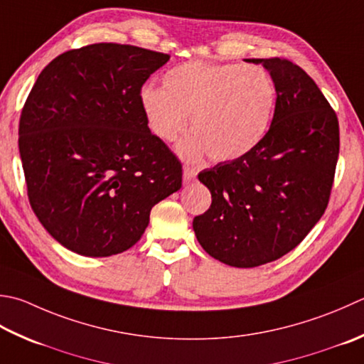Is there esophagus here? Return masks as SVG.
<instances>
[{
	"instance_id": "34e87169",
	"label": "esophagus",
	"mask_w": 364,
	"mask_h": 364,
	"mask_svg": "<svg viewBox=\"0 0 364 364\" xmlns=\"http://www.w3.org/2000/svg\"><path fill=\"white\" fill-rule=\"evenodd\" d=\"M196 178V168H192L189 166H184L183 167V183L184 184H189L192 180Z\"/></svg>"
}]
</instances>
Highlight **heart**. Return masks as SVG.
Wrapping results in <instances>:
<instances>
[{
  "instance_id": "b5f03b06",
  "label": "heart",
  "mask_w": 364,
  "mask_h": 364,
  "mask_svg": "<svg viewBox=\"0 0 364 364\" xmlns=\"http://www.w3.org/2000/svg\"><path fill=\"white\" fill-rule=\"evenodd\" d=\"M274 105L269 74L232 63L178 64L162 75V88L140 91L141 112L158 139L175 140L191 117L194 134L178 148L186 159L206 153L218 162L243 158L267 135Z\"/></svg>"
}]
</instances>
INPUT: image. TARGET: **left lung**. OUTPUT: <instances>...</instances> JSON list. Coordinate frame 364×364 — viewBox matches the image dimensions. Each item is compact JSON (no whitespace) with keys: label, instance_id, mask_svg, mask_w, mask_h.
<instances>
[{"label":"left lung","instance_id":"1","mask_svg":"<svg viewBox=\"0 0 364 364\" xmlns=\"http://www.w3.org/2000/svg\"><path fill=\"white\" fill-rule=\"evenodd\" d=\"M262 64L276 87L272 126L243 158L202 170L211 206L196 216L197 241L237 268L277 260L304 240L328 205L339 124L316 82L289 60Z\"/></svg>","mask_w":364,"mask_h":364}]
</instances>
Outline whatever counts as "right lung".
Instances as JSON below:
<instances>
[{
	"instance_id": "obj_1",
	"label": "right lung",
	"mask_w": 364,
	"mask_h": 364,
	"mask_svg": "<svg viewBox=\"0 0 364 364\" xmlns=\"http://www.w3.org/2000/svg\"><path fill=\"white\" fill-rule=\"evenodd\" d=\"M170 60L102 42L44 68L20 117L28 198L44 229L85 257L124 252L153 206L181 188V164L140 107L148 77Z\"/></svg>"
}]
</instances>
